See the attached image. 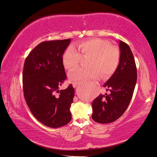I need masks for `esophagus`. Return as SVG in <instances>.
Instances as JSON below:
<instances>
[{
  "label": "esophagus",
  "mask_w": 157,
  "mask_h": 157,
  "mask_svg": "<svg viewBox=\"0 0 157 157\" xmlns=\"http://www.w3.org/2000/svg\"><path fill=\"white\" fill-rule=\"evenodd\" d=\"M76 86H77L76 84H75V83H73V87H74V88L76 87Z\"/></svg>",
  "instance_id": "34e87169"
}]
</instances>
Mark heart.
I'll return each instance as SVG.
<instances>
[{
    "label": "heart",
    "mask_w": 157,
    "mask_h": 157,
    "mask_svg": "<svg viewBox=\"0 0 157 157\" xmlns=\"http://www.w3.org/2000/svg\"><path fill=\"white\" fill-rule=\"evenodd\" d=\"M76 50L69 46L62 56L64 68L72 71L78 66L81 56H90L87 62L88 68H79L70 74V79L76 83L88 82L92 79L111 76L115 72L121 61V52L118 47L110 45V42L100 38H91L76 44Z\"/></svg>",
    "instance_id": "1"
}]
</instances>
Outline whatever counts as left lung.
Returning <instances> with one entry per match:
<instances>
[{
  "instance_id": "8db88e82",
  "label": "left lung",
  "mask_w": 157,
  "mask_h": 157,
  "mask_svg": "<svg viewBox=\"0 0 157 157\" xmlns=\"http://www.w3.org/2000/svg\"><path fill=\"white\" fill-rule=\"evenodd\" d=\"M121 61L115 72L103 86L109 94H100L92 102V118L99 123L116 121L128 109L137 80V69L129 46L119 41Z\"/></svg>"
}]
</instances>
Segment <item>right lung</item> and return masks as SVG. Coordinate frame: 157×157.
Returning a JSON list of instances; mask_svg holds the SVG:
<instances>
[{
    "mask_svg": "<svg viewBox=\"0 0 157 157\" xmlns=\"http://www.w3.org/2000/svg\"><path fill=\"white\" fill-rule=\"evenodd\" d=\"M71 39L40 43L26 57L23 70L25 100L36 119L52 128L71 121L74 88H59L67 79L62 56ZM58 93V94H56Z\"/></svg>",
    "mask_w": 157,
    "mask_h": 157,
    "instance_id": "add662e5",
    "label": "right lung"
}]
</instances>
